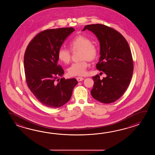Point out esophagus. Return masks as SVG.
Wrapping results in <instances>:
<instances>
[{"label":"esophagus","instance_id":"esophagus-1","mask_svg":"<svg viewBox=\"0 0 155 155\" xmlns=\"http://www.w3.org/2000/svg\"><path fill=\"white\" fill-rule=\"evenodd\" d=\"M76 80H78V81H82V80H84V78L81 77H78V78H76Z\"/></svg>","mask_w":155,"mask_h":155}]
</instances>
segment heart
<instances>
[{"label":"heart","mask_w":155,"mask_h":155,"mask_svg":"<svg viewBox=\"0 0 155 155\" xmlns=\"http://www.w3.org/2000/svg\"><path fill=\"white\" fill-rule=\"evenodd\" d=\"M71 51L80 50V59L81 61L73 63L68 69L70 76H84L86 75L88 63L87 59L92 61L97 58L99 54L97 46L91 43V40L86 36L79 35L75 37L69 43ZM58 56L59 59L65 64H69L71 60V51L69 50L61 48L59 49Z\"/></svg>","instance_id":"obj_1"}]
</instances>
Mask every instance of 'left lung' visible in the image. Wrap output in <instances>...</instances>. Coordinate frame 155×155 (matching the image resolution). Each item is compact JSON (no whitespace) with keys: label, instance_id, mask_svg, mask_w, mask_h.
I'll return each mask as SVG.
<instances>
[{"label":"left lung","instance_id":"left-lung-1","mask_svg":"<svg viewBox=\"0 0 155 155\" xmlns=\"http://www.w3.org/2000/svg\"><path fill=\"white\" fill-rule=\"evenodd\" d=\"M92 31L99 40L100 57L97 69L106 75L102 80L97 75L91 94L94 99L104 104L115 102L125 92L131 80L133 60L129 44L116 30L97 24L85 25L82 31Z\"/></svg>","mask_w":155,"mask_h":155}]
</instances>
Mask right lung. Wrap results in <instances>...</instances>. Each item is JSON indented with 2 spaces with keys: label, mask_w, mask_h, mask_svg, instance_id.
<instances>
[{
  "label": "right lung",
  "mask_w": 155,
  "mask_h": 155,
  "mask_svg": "<svg viewBox=\"0 0 155 155\" xmlns=\"http://www.w3.org/2000/svg\"><path fill=\"white\" fill-rule=\"evenodd\" d=\"M74 31L72 27L44 30L26 48L24 65L27 85L38 100L46 107L58 108L65 104L78 84L75 78H62L60 82L58 79L64 73L58 64V51Z\"/></svg>",
  "instance_id": "add662e5"
}]
</instances>
